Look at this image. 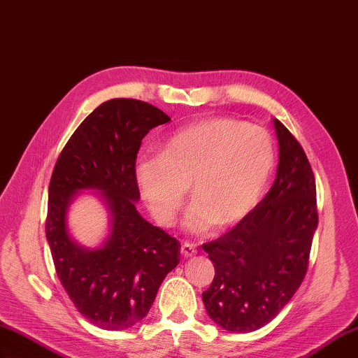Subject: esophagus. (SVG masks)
I'll use <instances>...</instances> for the list:
<instances>
[{
	"mask_svg": "<svg viewBox=\"0 0 358 358\" xmlns=\"http://www.w3.org/2000/svg\"><path fill=\"white\" fill-rule=\"evenodd\" d=\"M180 252H182V256H184V257H192L197 252V248H196L194 243L184 242L180 246Z\"/></svg>",
	"mask_w": 358,
	"mask_h": 358,
	"instance_id": "1",
	"label": "esophagus"
}]
</instances>
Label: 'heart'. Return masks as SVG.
Wrapping results in <instances>:
<instances>
[{"mask_svg": "<svg viewBox=\"0 0 358 358\" xmlns=\"http://www.w3.org/2000/svg\"><path fill=\"white\" fill-rule=\"evenodd\" d=\"M274 159L273 138L262 127L206 119L171 134L161 153L139 156L136 180L161 224L176 216L189 185L187 225L203 231L234 224L257 203Z\"/></svg>", "mask_w": 358, "mask_h": 358, "instance_id": "1", "label": "heart"}]
</instances>
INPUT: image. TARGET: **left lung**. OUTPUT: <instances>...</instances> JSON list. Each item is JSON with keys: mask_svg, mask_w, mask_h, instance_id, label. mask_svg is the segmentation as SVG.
<instances>
[{"mask_svg": "<svg viewBox=\"0 0 358 358\" xmlns=\"http://www.w3.org/2000/svg\"><path fill=\"white\" fill-rule=\"evenodd\" d=\"M280 162L271 189L219 239L202 245L214 279L202 292L214 323L251 332L271 322L303 282L319 224L315 178L305 150L279 119Z\"/></svg>", "mask_w": 358, "mask_h": 358, "instance_id": "left-lung-1", "label": "left lung"}]
</instances>
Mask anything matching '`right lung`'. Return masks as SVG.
Returning <instances> with one entry per match:
<instances>
[{"mask_svg": "<svg viewBox=\"0 0 358 358\" xmlns=\"http://www.w3.org/2000/svg\"><path fill=\"white\" fill-rule=\"evenodd\" d=\"M170 117L144 101L110 99L87 116L57 159L49 185L45 236L58 279L87 320L129 329L148 314L165 275L179 264L180 243L141 217L136 157L145 134ZM101 192L114 228L102 249L69 239L65 210L79 189Z\"/></svg>", "mask_w": 358, "mask_h": 358, "instance_id": "right-lung-1", "label": "right lung"}]
</instances>
